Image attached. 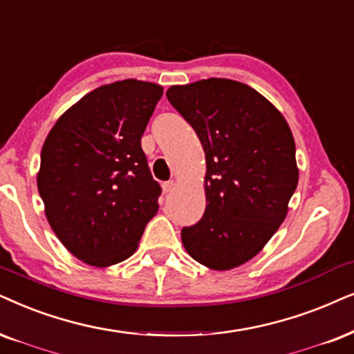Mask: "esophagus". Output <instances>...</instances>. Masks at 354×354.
I'll return each instance as SVG.
<instances>
[{"label":"esophagus","mask_w":354,"mask_h":354,"mask_svg":"<svg viewBox=\"0 0 354 354\" xmlns=\"http://www.w3.org/2000/svg\"><path fill=\"white\" fill-rule=\"evenodd\" d=\"M174 187H176V183H174L173 180H171V181H167V183H163V191H165V192H169V191H173Z\"/></svg>","instance_id":"obj_1"}]
</instances>
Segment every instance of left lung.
Segmentation results:
<instances>
[{
	"label": "left lung",
	"instance_id": "1",
	"mask_svg": "<svg viewBox=\"0 0 354 354\" xmlns=\"http://www.w3.org/2000/svg\"><path fill=\"white\" fill-rule=\"evenodd\" d=\"M167 97L198 133L207 165L204 216L183 227V245L210 270L243 265L288 214L299 181L292 132L265 96L234 80L171 86Z\"/></svg>",
	"mask_w": 354,
	"mask_h": 354
}]
</instances>
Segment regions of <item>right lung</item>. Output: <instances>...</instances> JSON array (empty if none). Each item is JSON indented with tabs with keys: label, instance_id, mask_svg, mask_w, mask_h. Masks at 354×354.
I'll return each mask as SVG.
<instances>
[{
	"label": "right lung",
	"instance_id": "add662e5",
	"mask_svg": "<svg viewBox=\"0 0 354 354\" xmlns=\"http://www.w3.org/2000/svg\"><path fill=\"white\" fill-rule=\"evenodd\" d=\"M162 95L160 84L138 80L104 84L71 106L44 142L37 187L47 221L86 265L127 259L158 210L162 187L140 138Z\"/></svg>",
	"mask_w": 354,
	"mask_h": 354
}]
</instances>
